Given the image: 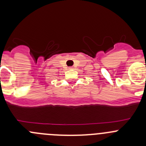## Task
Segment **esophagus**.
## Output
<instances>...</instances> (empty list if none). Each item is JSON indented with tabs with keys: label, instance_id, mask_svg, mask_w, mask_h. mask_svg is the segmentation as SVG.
Masks as SVG:
<instances>
[{
	"label": "esophagus",
	"instance_id": "1",
	"mask_svg": "<svg viewBox=\"0 0 146 146\" xmlns=\"http://www.w3.org/2000/svg\"><path fill=\"white\" fill-rule=\"evenodd\" d=\"M72 68H73V67H70V68H69V69H72Z\"/></svg>",
	"mask_w": 146,
	"mask_h": 146
}]
</instances>
